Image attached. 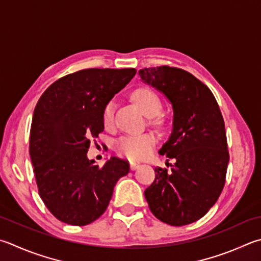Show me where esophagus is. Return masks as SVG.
I'll list each match as a JSON object with an SVG mask.
<instances>
[{
	"label": "esophagus",
	"mask_w": 261,
	"mask_h": 261,
	"mask_svg": "<svg viewBox=\"0 0 261 261\" xmlns=\"http://www.w3.org/2000/svg\"><path fill=\"white\" fill-rule=\"evenodd\" d=\"M140 167V163H138V162H130V169L131 170H136V169H138Z\"/></svg>",
	"instance_id": "34e87169"
}]
</instances>
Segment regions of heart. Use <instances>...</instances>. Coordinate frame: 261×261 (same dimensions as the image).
I'll use <instances>...</instances> for the list:
<instances>
[{"label":"heart","mask_w":261,"mask_h":261,"mask_svg":"<svg viewBox=\"0 0 261 261\" xmlns=\"http://www.w3.org/2000/svg\"><path fill=\"white\" fill-rule=\"evenodd\" d=\"M135 101L138 103L147 116H155L162 110V101L153 90L140 88L132 94ZM115 101H108L102 110L101 120L106 129H112L115 118ZM155 125L162 124V120L156 117L153 120ZM156 137L151 132H144L139 135H125L118 138L114 144L117 155L131 161H140L148 158L156 145Z\"/></svg>","instance_id":"1"}]
</instances>
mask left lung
<instances>
[{"instance_id":"8db88e82","label":"left lung","mask_w":261,"mask_h":261,"mask_svg":"<svg viewBox=\"0 0 261 261\" xmlns=\"http://www.w3.org/2000/svg\"><path fill=\"white\" fill-rule=\"evenodd\" d=\"M138 74L173 107L171 136L159 153L176 163L170 171L155 168L145 197L159 220L171 226L192 224L206 215L226 182L229 153L220 108L211 90L181 68L158 66Z\"/></svg>"}]
</instances>
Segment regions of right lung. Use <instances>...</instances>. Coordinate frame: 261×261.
Listing matches in <instances>:
<instances>
[{"label":"right lung","instance_id":"1","mask_svg":"<svg viewBox=\"0 0 261 261\" xmlns=\"http://www.w3.org/2000/svg\"><path fill=\"white\" fill-rule=\"evenodd\" d=\"M135 68H87L57 80L33 114L30 155L39 195L57 219L85 226L106 211L113 189L130 171L126 160L100 167L87 158L103 131L102 110L135 76Z\"/></svg>","mask_w":261,"mask_h":261}]
</instances>
